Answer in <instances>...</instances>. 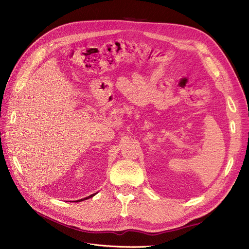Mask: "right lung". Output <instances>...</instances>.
<instances>
[{
    "label": "right lung",
    "mask_w": 249,
    "mask_h": 249,
    "mask_svg": "<svg viewBox=\"0 0 249 249\" xmlns=\"http://www.w3.org/2000/svg\"><path fill=\"white\" fill-rule=\"evenodd\" d=\"M95 195V194H94ZM94 195H91V196H88V197H86V198H83V199H80V200H78V201H82V200H85V199H88V198H89V197H92Z\"/></svg>",
    "instance_id": "1"
}]
</instances>
